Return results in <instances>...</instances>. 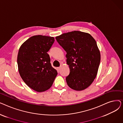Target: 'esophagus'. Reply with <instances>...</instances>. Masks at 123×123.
Segmentation results:
<instances>
[{
	"mask_svg": "<svg viewBox=\"0 0 123 123\" xmlns=\"http://www.w3.org/2000/svg\"><path fill=\"white\" fill-rule=\"evenodd\" d=\"M61 66H60V67H58V68H57V69H58V70H60L61 69Z\"/></svg>",
	"mask_w": 123,
	"mask_h": 123,
	"instance_id": "34e87169",
	"label": "esophagus"
}]
</instances>
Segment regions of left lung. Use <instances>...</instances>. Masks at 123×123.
Here are the masks:
<instances>
[{"label":"left lung","mask_w":123,"mask_h":123,"mask_svg":"<svg viewBox=\"0 0 123 123\" xmlns=\"http://www.w3.org/2000/svg\"><path fill=\"white\" fill-rule=\"evenodd\" d=\"M55 38L67 53L70 68L66 78L67 85L76 91L87 88L95 79L100 63L96 41L90 34L79 31L63 33Z\"/></svg>","instance_id":"1"}]
</instances>
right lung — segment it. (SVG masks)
I'll return each mask as SVG.
<instances>
[{
	"mask_svg": "<svg viewBox=\"0 0 123 123\" xmlns=\"http://www.w3.org/2000/svg\"><path fill=\"white\" fill-rule=\"evenodd\" d=\"M54 41L53 37L35 35L26 40L19 49L17 64L19 74L26 84L36 92L49 89L57 75L47 53Z\"/></svg>",
	"mask_w": 123,
	"mask_h": 123,
	"instance_id": "add662e5",
	"label": "right lung"
}]
</instances>
